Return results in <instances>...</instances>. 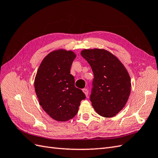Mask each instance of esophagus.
<instances>
[{
    "instance_id": "obj_1",
    "label": "esophagus",
    "mask_w": 158,
    "mask_h": 158,
    "mask_svg": "<svg viewBox=\"0 0 158 158\" xmlns=\"http://www.w3.org/2000/svg\"><path fill=\"white\" fill-rule=\"evenodd\" d=\"M83 92H84V93L85 94V96L88 97V89H86V88L83 89Z\"/></svg>"
}]
</instances>
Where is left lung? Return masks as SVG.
I'll list each match as a JSON object with an SVG mask.
<instances>
[{
  "mask_svg": "<svg viewBox=\"0 0 158 158\" xmlns=\"http://www.w3.org/2000/svg\"><path fill=\"white\" fill-rule=\"evenodd\" d=\"M81 55L92 69L94 78L89 96L95 111L104 117L116 115L131 94V78L125 66L104 49H85Z\"/></svg>",
  "mask_w": 158,
  "mask_h": 158,
  "instance_id": "left-lung-1",
  "label": "left lung"
}]
</instances>
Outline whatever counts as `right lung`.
<instances>
[{
	"label": "right lung",
	"mask_w": 158,
	"mask_h": 158,
	"mask_svg": "<svg viewBox=\"0 0 158 158\" xmlns=\"http://www.w3.org/2000/svg\"><path fill=\"white\" fill-rule=\"evenodd\" d=\"M76 55L73 51H52L43 60L35 78V90L43 109L58 121L73 118L80 102L85 99L82 90L75 87L70 68Z\"/></svg>",
	"instance_id": "add662e5"
}]
</instances>
